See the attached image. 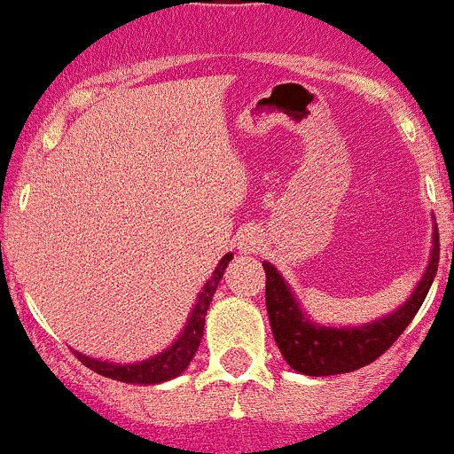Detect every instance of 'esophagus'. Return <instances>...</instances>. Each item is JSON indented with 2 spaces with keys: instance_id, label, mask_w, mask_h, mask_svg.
<instances>
[{
  "instance_id": "1",
  "label": "esophagus",
  "mask_w": 454,
  "mask_h": 454,
  "mask_svg": "<svg viewBox=\"0 0 454 454\" xmlns=\"http://www.w3.org/2000/svg\"><path fill=\"white\" fill-rule=\"evenodd\" d=\"M239 250H241V253H254V250H256V237L250 235V232H248V235L241 237Z\"/></svg>"
}]
</instances>
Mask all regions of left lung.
<instances>
[{
  "instance_id": "left-lung-1",
  "label": "left lung",
  "mask_w": 454,
  "mask_h": 454,
  "mask_svg": "<svg viewBox=\"0 0 454 454\" xmlns=\"http://www.w3.org/2000/svg\"><path fill=\"white\" fill-rule=\"evenodd\" d=\"M433 244L428 268L411 299L397 312L364 327L332 329L309 323L281 274L265 261V308H268L274 340L286 363L305 375H336L367 367L378 360L409 327L433 286L439 265L437 226L433 232Z\"/></svg>"
}]
</instances>
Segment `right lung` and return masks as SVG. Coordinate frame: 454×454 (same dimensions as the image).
Instances as JSON below:
<instances>
[{"label":"right lung","instance_id":"right-lung-1","mask_svg":"<svg viewBox=\"0 0 454 454\" xmlns=\"http://www.w3.org/2000/svg\"><path fill=\"white\" fill-rule=\"evenodd\" d=\"M231 259L232 254H226L222 261H219L213 277L208 278L204 290L200 292L198 303H195L193 314H191L182 336L160 356H153V358L145 360V363H138V364L103 363V360L87 358V356L79 354V351H74V356L85 364L87 369L96 371L98 375H105V378H112V380H121V382H129V384H160L164 382V380H171L176 378V375H180L182 371L189 367L195 351H198L201 336H204L206 312H208L210 301H213L215 290H217L219 281H222L223 277V270H226V265L231 263Z\"/></svg>","mask_w":454,"mask_h":454}]
</instances>
